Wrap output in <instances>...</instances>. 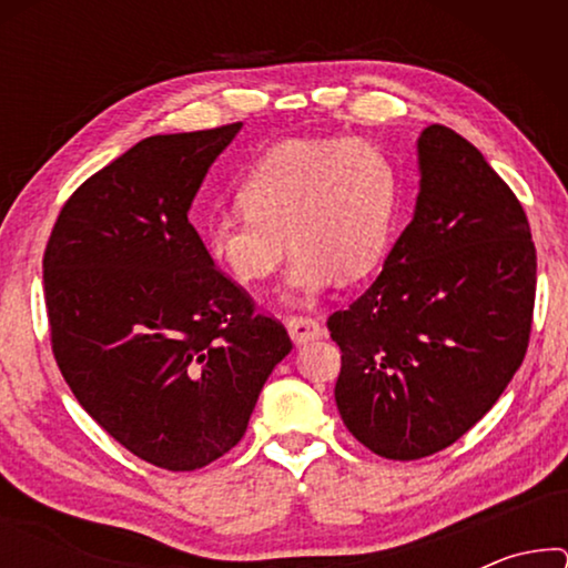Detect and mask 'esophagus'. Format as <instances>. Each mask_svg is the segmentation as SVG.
<instances>
[{
	"mask_svg": "<svg viewBox=\"0 0 568 568\" xmlns=\"http://www.w3.org/2000/svg\"><path fill=\"white\" fill-rule=\"evenodd\" d=\"M287 325V333H291V341L295 345H303L307 341H315L321 338V323L315 318H307V315H291V318H285Z\"/></svg>",
	"mask_w": 568,
	"mask_h": 568,
	"instance_id": "1",
	"label": "esophagus"
}]
</instances>
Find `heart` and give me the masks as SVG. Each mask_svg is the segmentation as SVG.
<instances>
[{
	"label": "heart",
	"mask_w": 568,
	"mask_h": 568,
	"mask_svg": "<svg viewBox=\"0 0 568 568\" xmlns=\"http://www.w3.org/2000/svg\"><path fill=\"white\" fill-rule=\"evenodd\" d=\"M245 213H217L205 227L215 265L240 285L271 277L295 250L287 287L315 295L361 281L396 235L400 178L371 142L287 140L255 162L237 192Z\"/></svg>",
	"instance_id": "b5f03b06"
}]
</instances>
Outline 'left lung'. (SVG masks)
Masks as SVG:
<instances>
[{
  "label": "left lung",
  "mask_w": 568,
  "mask_h": 568,
  "mask_svg": "<svg viewBox=\"0 0 568 568\" xmlns=\"http://www.w3.org/2000/svg\"><path fill=\"white\" fill-rule=\"evenodd\" d=\"M420 192L373 285L328 318L345 428L373 454L444 450L491 410L524 363L536 247L514 190L444 124L418 138Z\"/></svg>",
  "instance_id": "left-lung-1"
}]
</instances>
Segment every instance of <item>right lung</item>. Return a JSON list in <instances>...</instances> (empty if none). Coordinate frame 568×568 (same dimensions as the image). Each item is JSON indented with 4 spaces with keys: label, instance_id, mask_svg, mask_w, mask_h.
<instances>
[{
    "label": "right lung",
    "instance_id": "right-lung-1",
    "mask_svg": "<svg viewBox=\"0 0 568 568\" xmlns=\"http://www.w3.org/2000/svg\"><path fill=\"white\" fill-rule=\"evenodd\" d=\"M237 130L138 142L72 192L42 257L67 386L118 444L168 470L203 468L237 446L263 383L293 348L187 220Z\"/></svg>",
    "mask_w": 568,
    "mask_h": 568
}]
</instances>
